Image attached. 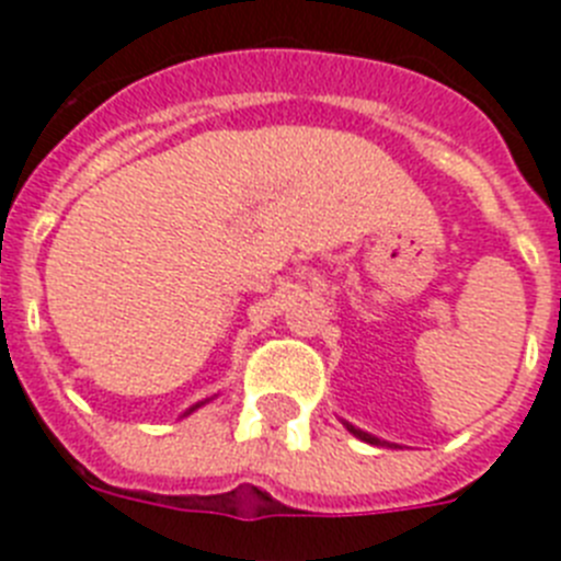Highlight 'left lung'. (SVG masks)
<instances>
[{"label":"left lung","instance_id":"left-lung-1","mask_svg":"<svg viewBox=\"0 0 561 561\" xmlns=\"http://www.w3.org/2000/svg\"><path fill=\"white\" fill-rule=\"evenodd\" d=\"M342 425H345L347 431H351L353 436H356V439L368 442V445H376V448H399V445H393V442H385V439H379V436H374V433H368V431H359V427H353L351 422H342Z\"/></svg>","mask_w":561,"mask_h":561}]
</instances>
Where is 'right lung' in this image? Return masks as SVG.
I'll list each match as a JSON object with an SVG mask.
<instances>
[{"mask_svg":"<svg viewBox=\"0 0 561 561\" xmlns=\"http://www.w3.org/2000/svg\"><path fill=\"white\" fill-rule=\"evenodd\" d=\"M214 397H216V393H214ZM214 397H210V399H214ZM210 399H202V402L191 404V408H187V411H185V413H182V419H185V416H191V413H193V411H199L202 404H208V402H210Z\"/></svg>","mask_w":561,"mask_h":561,"instance_id":"add662e5","label":"right lung"}]
</instances>
